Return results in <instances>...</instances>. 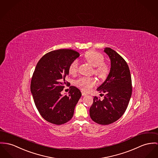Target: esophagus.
<instances>
[{"label": "esophagus", "mask_w": 158, "mask_h": 158, "mask_svg": "<svg viewBox=\"0 0 158 158\" xmlns=\"http://www.w3.org/2000/svg\"><path fill=\"white\" fill-rule=\"evenodd\" d=\"M82 95L83 96H86L87 95V94L86 93H85V92H82Z\"/></svg>", "instance_id": "34e87169"}]
</instances>
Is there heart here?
I'll list each match as a JSON object with an SVG mask.
<instances>
[{"label": "heart", "mask_w": 158, "mask_h": 158, "mask_svg": "<svg viewBox=\"0 0 158 158\" xmlns=\"http://www.w3.org/2000/svg\"><path fill=\"white\" fill-rule=\"evenodd\" d=\"M84 57L85 60L94 67V73L97 76L101 79L106 77L109 72V67L106 64L103 63L104 57L102 55L94 51H89L85 53ZM77 70L78 61L74 60L70 64L69 71L70 74L74 75L77 72ZM95 84L96 80L93 77H84L75 82V85L84 91H89Z\"/></svg>", "instance_id": "obj_1"}]
</instances>
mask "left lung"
<instances>
[{
  "mask_svg": "<svg viewBox=\"0 0 158 158\" xmlns=\"http://www.w3.org/2000/svg\"><path fill=\"white\" fill-rule=\"evenodd\" d=\"M104 52L110 60V69L105 82L97 88L105 96L103 100L95 96L89 108L91 118L96 123L108 125L118 120L127 109L132 96V79L128 65L115 50L109 48Z\"/></svg>",
  "mask_w": 158,
  "mask_h": 158,
  "instance_id": "8db88e82",
  "label": "left lung"
}]
</instances>
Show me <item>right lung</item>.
Returning a JSON list of instances; mask_svg holds the SVG:
<instances>
[{
  "label": "right lung",
  "mask_w": 158,
  "mask_h": 158,
  "mask_svg": "<svg viewBox=\"0 0 158 158\" xmlns=\"http://www.w3.org/2000/svg\"><path fill=\"white\" fill-rule=\"evenodd\" d=\"M79 56L72 49H59L44 55L36 64L31 92L40 115L49 123L60 125L73 117L81 92L71 86L69 96L61 93L66 84L70 64Z\"/></svg>",
  "instance_id": "obj_1"
}]
</instances>
